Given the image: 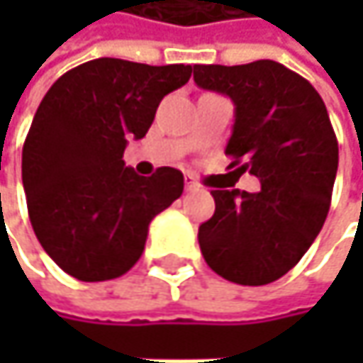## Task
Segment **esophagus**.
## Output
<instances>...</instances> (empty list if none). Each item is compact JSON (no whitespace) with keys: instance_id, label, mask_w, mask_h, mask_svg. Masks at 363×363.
Here are the masks:
<instances>
[{"instance_id":"esophagus-1","label":"esophagus","mask_w":363,"mask_h":363,"mask_svg":"<svg viewBox=\"0 0 363 363\" xmlns=\"http://www.w3.org/2000/svg\"><path fill=\"white\" fill-rule=\"evenodd\" d=\"M184 189L186 191H197L199 189V182L195 181L193 177H184Z\"/></svg>"}]
</instances>
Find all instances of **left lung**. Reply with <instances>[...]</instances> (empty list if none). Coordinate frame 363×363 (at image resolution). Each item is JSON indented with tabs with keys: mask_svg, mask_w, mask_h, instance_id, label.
Listing matches in <instances>:
<instances>
[{
	"mask_svg": "<svg viewBox=\"0 0 363 363\" xmlns=\"http://www.w3.org/2000/svg\"><path fill=\"white\" fill-rule=\"evenodd\" d=\"M193 79L233 101L229 168L260 181L258 193L212 191L216 210L197 233L201 254L233 284H271L309 250L330 210L338 143L326 105L305 77L275 60L195 65Z\"/></svg>",
	"mask_w": 363,
	"mask_h": 363,
	"instance_id": "8db88e82",
	"label": "left lung"
}]
</instances>
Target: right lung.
I'll use <instances>...</instances> for the list:
<instances>
[{
	"label": "right lung",
	"mask_w": 363,
	"mask_h": 363,
	"mask_svg": "<svg viewBox=\"0 0 363 363\" xmlns=\"http://www.w3.org/2000/svg\"><path fill=\"white\" fill-rule=\"evenodd\" d=\"M191 71L96 58L58 77L37 107L23 147L29 218L41 248L75 279L128 273L149 223L182 195L181 170L138 177L123 151L128 138L147 134L162 99Z\"/></svg>",
	"instance_id": "1"
}]
</instances>
